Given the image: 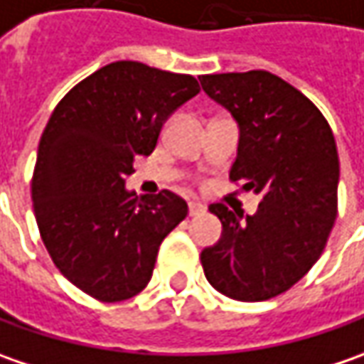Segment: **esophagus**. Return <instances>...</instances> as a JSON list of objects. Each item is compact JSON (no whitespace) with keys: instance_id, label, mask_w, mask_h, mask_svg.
Instances as JSON below:
<instances>
[{"instance_id":"1","label":"esophagus","mask_w":364,"mask_h":364,"mask_svg":"<svg viewBox=\"0 0 364 364\" xmlns=\"http://www.w3.org/2000/svg\"><path fill=\"white\" fill-rule=\"evenodd\" d=\"M205 212V205L199 203V201H189V215H199V213Z\"/></svg>"}]
</instances>
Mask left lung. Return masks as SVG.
Here are the masks:
<instances>
[{
    "label": "left lung",
    "mask_w": 364,
    "mask_h": 364,
    "mask_svg": "<svg viewBox=\"0 0 364 364\" xmlns=\"http://www.w3.org/2000/svg\"><path fill=\"white\" fill-rule=\"evenodd\" d=\"M238 124L230 179L261 196L255 215L212 203L222 236L201 250L205 279L238 301L287 291L320 259L338 212V151L322 112L269 71L201 75Z\"/></svg>",
    "instance_id": "8db88e82"
}]
</instances>
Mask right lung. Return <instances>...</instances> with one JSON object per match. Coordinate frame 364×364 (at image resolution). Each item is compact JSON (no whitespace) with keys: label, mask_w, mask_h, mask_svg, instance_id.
I'll return each mask as SVG.
<instances>
[{"label":"right lung","mask_w":364,"mask_h":364,"mask_svg":"<svg viewBox=\"0 0 364 364\" xmlns=\"http://www.w3.org/2000/svg\"><path fill=\"white\" fill-rule=\"evenodd\" d=\"M199 93L191 75L118 60L58 102L38 144L32 201L56 269L100 301L134 297L151 281L159 246L187 215L163 189H126L134 156H149L166 118Z\"/></svg>","instance_id":"add662e5"}]
</instances>
